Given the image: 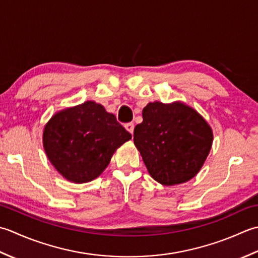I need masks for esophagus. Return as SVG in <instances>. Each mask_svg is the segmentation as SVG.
I'll use <instances>...</instances> for the list:
<instances>
[{"label": "esophagus", "instance_id": "obj_1", "mask_svg": "<svg viewBox=\"0 0 258 258\" xmlns=\"http://www.w3.org/2000/svg\"><path fill=\"white\" fill-rule=\"evenodd\" d=\"M124 128L127 131H129V133L133 135L134 134V129H135V124L134 122H129V123H125L124 124Z\"/></svg>", "mask_w": 258, "mask_h": 258}]
</instances>
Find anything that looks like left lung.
Listing matches in <instances>:
<instances>
[{
	"label": "left lung",
	"instance_id": "left-lung-1",
	"mask_svg": "<svg viewBox=\"0 0 258 258\" xmlns=\"http://www.w3.org/2000/svg\"><path fill=\"white\" fill-rule=\"evenodd\" d=\"M213 129L201 113L181 101L149 102L143 122L134 130V143L147 170L164 186L187 182L206 161Z\"/></svg>",
	"mask_w": 258,
	"mask_h": 258
}]
</instances>
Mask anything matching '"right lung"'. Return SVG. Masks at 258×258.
Returning a JSON list of instances; mask_svg holds the SVG:
<instances>
[{"label": "right lung", "mask_w": 258, "mask_h": 258, "mask_svg": "<svg viewBox=\"0 0 258 258\" xmlns=\"http://www.w3.org/2000/svg\"><path fill=\"white\" fill-rule=\"evenodd\" d=\"M131 135L100 103L83 102L60 110L43 129V148L68 181L85 183L98 178Z\"/></svg>", "instance_id": "1"}]
</instances>
